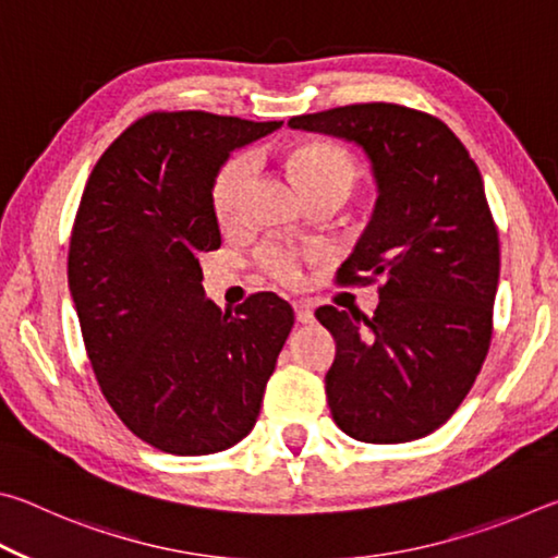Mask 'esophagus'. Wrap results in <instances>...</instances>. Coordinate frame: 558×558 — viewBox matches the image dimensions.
Instances as JSON below:
<instances>
[{"mask_svg": "<svg viewBox=\"0 0 558 558\" xmlns=\"http://www.w3.org/2000/svg\"><path fill=\"white\" fill-rule=\"evenodd\" d=\"M295 317H298V323H302V325L313 323V319H315L313 302H310V300H298L295 302Z\"/></svg>", "mask_w": 558, "mask_h": 558, "instance_id": "1", "label": "esophagus"}]
</instances>
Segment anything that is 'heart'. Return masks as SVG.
<instances>
[{
  "instance_id": "1",
  "label": "heart",
  "mask_w": 558,
  "mask_h": 558,
  "mask_svg": "<svg viewBox=\"0 0 558 558\" xmlns=\"http://www.w3.org/2000/svg\"><path fill=\"white\" fill-rule=\"evenodd\" d=\"M288 165L298 182L305 189L310 199L315 196L332 194L347 199L359 177L356 162L347 149L329 143H310L290 149ZM253 172H256V159L248 153H241L226 162L214 179V211L223 226H233L241 219L243 196L248 189ZM323 251L319 248H298V245L266 241L258 245L256 263L268 278L282 282V286H298L302 280V270L315 263Z\"/></svg>"
}]
</instances>
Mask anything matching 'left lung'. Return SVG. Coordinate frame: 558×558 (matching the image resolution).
<instances>
[{
	"mask_svg": "<svg viewBox=\"0 0 558 558\" xmlns=\"http://www.w3.org/2000/svg\"><path fill=\"white\" fill-rule=\"evenodd\" d=\"M290 128L354 143L376 179L372 221L337 270L379 286L372 317L317 307L337 342L325 376L332 418L364 442L440 428L475 384L493 339L499 239L483 174L446 122L396 102L290 118Z\"/></svg>",
	"mask_w": 558,
	"mask_h": 558,
	"instance_id": "obj_1",
	"label": "left lung"
}]
</instances>
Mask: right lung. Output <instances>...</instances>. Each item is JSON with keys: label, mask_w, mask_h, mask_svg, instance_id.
<instances>
[{"label": "right lung", "mask_w": 558, "mask_h": 558, "mask_svg": "<svg viewBox=\"0 0 558 558\" xmlns=\"http://www.w3.org/2000/svg\"><path fill=\"white\" fill-rule=\"evenodd\" d=\"M282 122L157 110L93 167L69 245V288L93 374L118 418L172 456H209L256 426L295 323L276 292L221 313L202 253L221 245L214 179Z\"/></svg>", "instance_id": "right-lung-1"}]
</instances>
